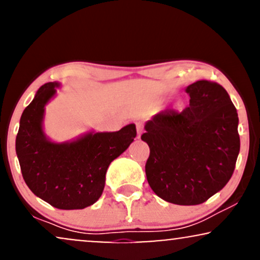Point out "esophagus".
Here are the masks:
<instances>
[{
	"label": "esophagus",
	"instance_id": "esophagus-1",
	"mask_svg": "<svg viewBox=\"0 0 260 260\" xmlns=\"http://www.w3.org/2000/svg\"><path fill=\"white\" fill-rule=\"evenodd\" d=\"M136 129H137V137H141V134L143 131V127H142V124L141 123H136Z\"/></svg>",
	"mask_w": 260,
	"mask_h": 260
}]
</instances>
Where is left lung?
I'll use <instances>...</instances> for the list:
<instances>
[{
    "label": "left lung",
    "instance_id": "1",
    "mask_svg": "<svg viewBox=\"0 0 260 260\" xmlns=\"http://www.w3.org/2000/svg\"><path fill=\"white\" fill-rule=\"evenodd\" d=\"M190 106L181 113L161 111L141 136L149 157L146 176L161 200L179 206L206 202L228 184L240 153L239 115L221 85H188Z\"/></svg>",
    "mask_w": 260,
    "mask_h": 260
}]
</instances>
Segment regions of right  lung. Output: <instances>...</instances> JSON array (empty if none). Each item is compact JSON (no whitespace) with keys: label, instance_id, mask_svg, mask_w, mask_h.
Returning a JSON list of instances; mask_svg holds the SVG:
<instances>
[{"label":"right lung","instance_id":"1","mask_svg":"<svg viewBox=\"0 0 260 260\" xmlns=\"http://www.w3.org/2000/svg\"><path fill=\"white\" fill-rule=\"evenodd\" d=\"M59 82H47L20 117L15 152L27 187L58 209H84L102 194L109 164L136 137L135 124L119 131L91 130L72 141L54 142L45 134V107Z\"/></svg>","mask_w":260,"mask_h":260}]
</instances>
